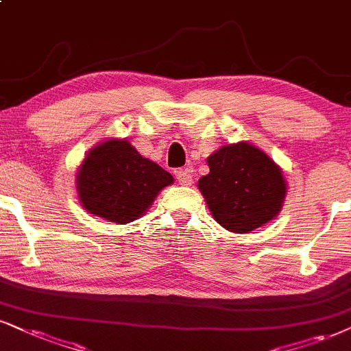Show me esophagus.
<instances>
[{
  "instance_id": "obj_1",
  "label": "esophagus",
  "mask_w": 351,
  "mask_h": 351,
  "mask_svg": "<svg viewBox=\"0 0 351 351\" xmlns=\"http://www.w3.org/2000/svg\"><path fill=\"white\" fill-rule=\"evenodd\" d=\"M176 177L177 180H179L180 185H190L192 184V174H190V169H179V171L176 172Z\"/></svg>"
}]
</instances>
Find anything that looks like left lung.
<instances>
[{
    "instance_id": "1",
    "label": "left lung",
    "mask_w": 351,
    "mask_h": 351,
    "mask_svg": "<svg viewBox=\"0 0 351 351\" xmlns=\"http://www.w3.org/2000/svg\"><path fill=\"white\" fill-rule=\"evenodd\" d=\"M206 162L210 172L197 185L211 216L228 231H255L283 208L288 187L283 171L257 146L224 145Z\"/></svg>"
}]
</instances>
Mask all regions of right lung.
I'll list each match as a JSON object with an SVG mask.
<instances>
[{
  "label": "right lung",
  "instance_id": "obj_1",
  "mask_svg": "<svg viewBox=\"0 0 351 351\" xmlns=\"http://www.w3.org/2000/svg\"><path fill=\"white\" fill-rule=\"evenodd\" d=\"M171 184L174 177L159 164L143 158L127 138L97 143L76 172L81 206L93 216L117 224L140 218Z\"/></svg>",
  "mask_w": 351,
  "mask_h": 351
}]
</instances>
